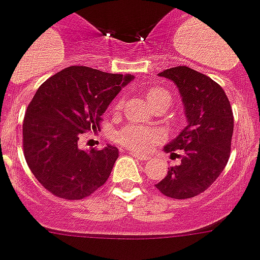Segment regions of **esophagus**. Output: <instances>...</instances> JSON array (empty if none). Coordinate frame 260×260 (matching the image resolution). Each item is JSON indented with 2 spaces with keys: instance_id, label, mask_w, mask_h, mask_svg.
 Wrapping results in <instances>:
<instances>
[{
  "instance_id": "esophagus-1",
  "label": "esophagus",
  "mask_w": 260,
  "mask_h": 260,
  "mask_svg": "<svg viewBox=\"0 0 260 260\" xmlns=\"http://www.w3.org/2000/svg\"><path fill=\"white\" fill-rule=\"evenodd\" d=\"M129 155H132V156H134V157H136V159L141 160V161H147V160H149L148 156L140 155V153H137V152H134V151H131V152H129Z\"/></svg>"
}]
</instances>
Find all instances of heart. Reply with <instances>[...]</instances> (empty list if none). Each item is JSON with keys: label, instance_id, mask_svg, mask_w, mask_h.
<instances>
[{"label": "heart", "instance_id": "1", "mask_svg": "<svg viewBox=\"0 0 260 260\" xmlns=\"http://www.w3.org/2000/svg\"><path fill=\"white\" fill-rule=\"evenodd\" d=\"M147 101L149 105H152L155 101H157L161 97H170V93L163 88H151L145 94ZM123 103L119 101L116 104V109L119 111L121 108ZM119 141L126 148L134 149V151H147L151 148L152 145L157 143L161 139V134L155 129H149V128H141V126H126L124 129L119 132Z\"/></svg>", "mask_w": 260, "mask_h": 260}]
</instances>
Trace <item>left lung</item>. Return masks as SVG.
Wrapping results in <instances>:
<instances>
[{
    "label": "left lung",
    "instance_id": "obj_1",
    "mask_svg": "<svg viewBox=\"0 0 260 260\" xmlns=\"http://www.w3.org/2000/svg\"><path fill=\"white\" fill-rule=\"evenodd\" d=\"M172 80L183 99L188 125L164 147L174 155L181 150L180 166L168 168L156 184L163 195L188 199L206 191L227 166L231 152L234 115L229 97L218 82L188 67H175L159 73Z\"/></svg>",
    "mask_w": 260,
    "mask_h": 260
}]
</instances>
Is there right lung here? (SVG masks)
Segmentation results:
<instances>
[{
    "label": "right lung",
    "mask_w": 260,
    "mask_h": 260,
    "mask_svg": "<svg viewBox=\"0 0 260 260\" xmlns=\"http://www.w3.org/2000/svg\"><path fill=\"white\" fill-rule=\"evenodd\" d=\"M134 79L88 67H69L42 82L22 124L24 156L31 174L61 199L80 200L108 180L116 147L81 151L84 134L100 131L103 113Z\"/></svg>",
    "instance_id": "right-lung-1"
}]
</instances>
